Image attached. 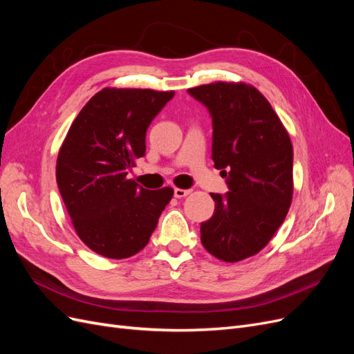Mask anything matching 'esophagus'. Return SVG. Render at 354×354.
Segmentation results:
<instances>
[{"instance_id":"esophagus-1","label":"esophagus","mask_w":354,"mask_h":354,"mask_svg":"<svg viewBox=\"0 0 354 354\" xmlns=\"http://www.w3.org/2000/svg\"><path fill=\"white\" fill-rule=\"evenodd\" d=\"M190 189H180V187H176L174 189V196L176 198H185V196H187L189 194H190Z\"/></svg>"}]
</instances>
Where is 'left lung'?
Segmentation results:
<instances>
[{
  "mask_svg": "<svg viewBox=\"0 0 354 354\" xmlns=\"http://www.w3.org/2000/svg\"><path fill=\"white\" fill-rule=\"evenodd\" d=\"M212 120V160L229 192L211 194L212 217L201 242L218 260L260 252L283 223L292 199V145L270 103L252 85L214 82L189 88Z\"/></svg>",
  "mask_w": 354,
  "mask_h": 354,
  "instance_id": "1",
  "label": "left lung"
}]
</instances>
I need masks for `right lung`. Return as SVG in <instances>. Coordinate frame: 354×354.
I'll use <instances>...</instances> for the list:
<instances>
[{
    "label": "right lung",
    "instance_id": "obj_1",
    "mask_svg": "<svg viewBox=\"0 0 354 354\" xmlns=\"http://www.w3.org/2000/svg\"><path fill=\"white\" fill-rule=\"evenodd\" d=\"M174 91L103 88L72 122L56 180L80 239L106 259L142 251L173 189L147 190L127 176L146 153V131Z\"/></svg>",
    "mask_w": 354,
    "mask_h": 354
}]
</instances>
